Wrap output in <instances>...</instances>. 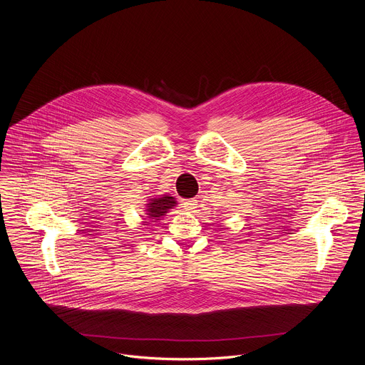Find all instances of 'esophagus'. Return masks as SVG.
<instances>
[{
	"mask_svg": "<svg viewBox=\"0 0 365 365\" xmlns=\"http://www.w3.org/2000/svg\"><path fill=\"white\" fill-rule=\"evenodd\" d=\"M195 205H197V200H194V198L182 201V207L185 211H192L195 208Z\"/></svg>",
	"mask_w": 365,
	"mask_h": 365,
	"instance_id": "1",
	"label": "esophagus"
}]
</instances>
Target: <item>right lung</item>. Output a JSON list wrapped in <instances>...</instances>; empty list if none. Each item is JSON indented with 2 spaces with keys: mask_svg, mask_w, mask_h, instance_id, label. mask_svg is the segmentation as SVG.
Wrapping results in <instances>:
<instances>
[{
  "mask_svg": "<svg viewBox=\"0 0 365 365\" xmlns=\"http://www.w3.org/2000/svg\"><path fill=\"white\" fill-rule=\"evenodd\" d=\"M175 205H177V201L174 197L157 195V197L148 198L144 211L150 220H160Z\"/></svg>",
  "mask_w": 365,
  "mask_h": 365,
  "instance_id": "add662e5",
  "label": "right lung"
}]
</instances>
